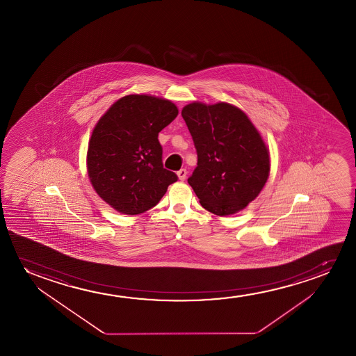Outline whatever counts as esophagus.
I'll return each instance as SVG.
<instances>
[{
    "instance_id": "34e87169",
    "label": "esophagus",
    "mask_w": 356,
    "mask_h": 356,
    "mask_svg": "<svg viewBox=\"0 0 356 356\" xmlns=\"http://www.w3.org/2000/svg\"><path fill=\"white\" fill-rule=\"evenodd\" d=\"M177 176H179V179L181 181H185L186 176H187V170L186 169H180V170L177 171Z\"/></svg>"
}]
</instances>
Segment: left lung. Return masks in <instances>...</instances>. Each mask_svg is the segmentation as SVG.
Wrapping results in <instances>:
<instances>
[{"label":"left lung","mask_w":356,"mask_h":356,"mask_svg":"<svg viewBox=\"0 0 356 356\" xmlns=\"http://www.w3.org/2000/svg\"><path fill=\"white\" fill-rule=\"evenodd\" d=\"M185 119L197 151L188 184L204 209L219 216L244 209L268 181L270 156L258 130L229 103L187 104Z\"/></svg>","instance_id":"8db88e82"}]
</instances>
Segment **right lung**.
<instances>
[{"label":"right lung","instance_id":"add662e5","mask_svg":"<svg viewBox=\"0 0 356 356\" xmlns=\"http://www.w3.org/2000/svg\"><path fill=\"white\" fill-rule=\"evenodd\" d=\"M179 114L174 103L147 95H129L108 109L88 143V177L97 195L122 214L156 207L175 172L163 166L158 134Z\"/></svg>","mask_w":356,"mask_h":356}]
</instances>
